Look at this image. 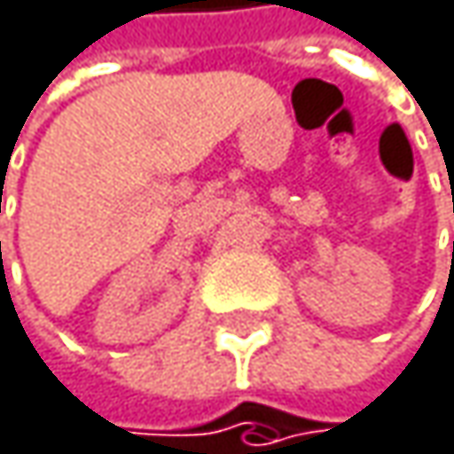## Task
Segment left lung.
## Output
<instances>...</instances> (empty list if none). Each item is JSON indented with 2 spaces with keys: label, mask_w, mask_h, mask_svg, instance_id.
<instances>
[{
  "label": "left lung",
  "mask_w": 454,
  "mask_h": 454,
  "mask_svg": "<svg viewBox=\"0 0 454 454\" xmlns=\"http://www.w3.org/2000/svg\"><path fill=\"white\" fill-rule=\"evenodd\" d=\"M452 256H454V240H452Z\"/></svg>",
  "instance_id": "obj_1"
}]
</instances>
